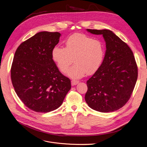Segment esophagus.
Returning <instances> with one entry per match:
<instances>
[{
  "instance_id": "obj_1",
  "label": "esophagus",
  "mask_w": 147,
  "mask_h": 147,
  "mask_svg": "<svg viewBox=\"0 0 147 147\" xmlns=\"http://www.w3.org/2000/svg\"><path fill=\"white\" fill-rule=\"evenodd\" d=\"M71 82V84H72V86H74V85H76V84H77L78 83H79V81H78V80H72Z\"/></svg>"
}]
</instances>
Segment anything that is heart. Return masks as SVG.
Instances as JSON below:
<instances>
[{
  "instance_id": "heart-1",
  "label": "heart",
  "mask_w": 147,
  "mask_h": 147,
  "mask_svg": "<svg viewBox=\"0 0 147 147\" xmlns=\"http://www.w3.org/2000/svg\"><path fill=\"white\" fill-rule=\"evenodd\" d=\"M51 55L63 73L67 71L73 59L75 64L67 71V75L79 79L87 73L92 74L99 70L104 59L105 47L100 40L83 34H74L67 39L65 48L54 47Z\"/></svg>"
}]
</instances>
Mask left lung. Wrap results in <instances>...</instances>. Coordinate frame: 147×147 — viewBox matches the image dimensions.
<instances>
[{
    "label": "left lung",
    "instance_id": "8db88e82",
    "mask_svg": "<svg viewBox=\"0 0 147 147\" xmlns=\"http://www.w3.org/2000/svg\"><path fill=\"white\" fill-rule=\"evenodd\" d=\"M102 35L106 50L103 63L87 81L85 100L93 110L110 112L121 108L129 100L138 78V67L129 47L108 29H87Z\"/></svg>",
    "mask_w": 147,
    "mask_h": 147
}]
</instances>
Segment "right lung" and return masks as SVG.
Returning <instances> with one entry per match:
<instances>
[{
	"label": "right lung",
	"instance_id": "1",
	"mask_svg": "<svg viewBox=\"0 0 147 147\" xmlns=\"http://www.w3.org/2000/svg\"><path fill=\"white\" fill-rule=\"evenodd\" d=\"M59 32L36 34L20 44L11 70L13 86L24 105L36 112L59 107L71 89V82L58 70L51 55Z\"/></svg>",
	"mask_w": 147,
	"mask_h": 147
}]
</instances>
